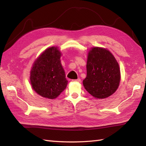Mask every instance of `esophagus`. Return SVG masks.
<instances>
[{
    "label": "esophagus",
    "instance_id": "1",
    "mask_svg": "<svg viewBox=\"0 0 146 146\" xmlns=\"http://www.w3.org/2000/svg\"><path fill=\"white\" fill-rule=\"evenodd\" d=\"M72 81L73 82H81V80H80V78H78V79H76V80H73Z\"/></svg>",
    "mask_w": 146,
    "mask_h": 146
}]
</instances>
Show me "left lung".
<instances>
[{
	"mask_svg": "<svg viewBox=\"0 0 146 146\" xmlns=\"http://www.w3.org/2000/svg\"><path fill=\"white\" fill-rule=\"evenodd\" d=\"M120 71L114 56L104 48H92L88 53L86 77L83 84L96 98H106L119 87Z\"/></svg>",
	"mask_w": 146,
	"mask_h": 146,
	"instance_id": "1",
	"label": "left lung"
}]
</instances>
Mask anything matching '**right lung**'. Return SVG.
<instances>
[{
	"label": "right lung",
	"mask_w": 146,
	"mask_h": 146,
	"mask_svg": "<svg viewBox=\"0 0 146 146\" xmlns=\"http://www.w3.org/2000/svg\"><path fill=\"white\" fill-rule=\"evenodd\" d=\"M58 48H47L34 62L30 72L33 89L41 97L54 99L66 88L68 80L61 63Z\"/></svg>",
	"instance_id": "right-lung-1"
}]
</instances>
